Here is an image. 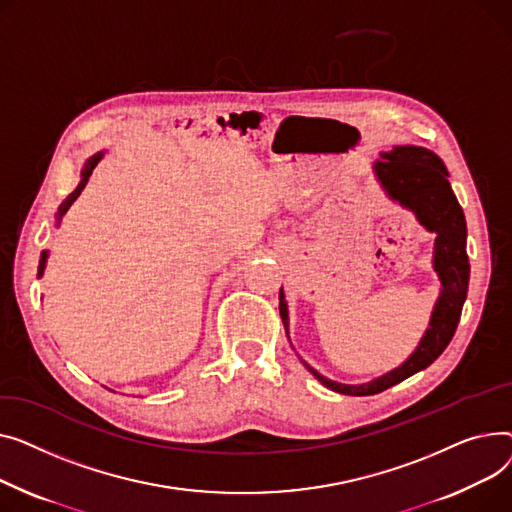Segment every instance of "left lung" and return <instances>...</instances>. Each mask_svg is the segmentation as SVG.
Listing matches in <instances>:
<instances>
[{
	"instance_id": "1",
	"label": "left lung",
	"mask_w": 512,
	"mask_h": 512,
	"mask_svg": "<svg viewBox=\"0 0 512 512\" xmlns=\"http://www.w3.org/2000/svg\"><path fill=\"white\" fill-rule=\"evenodd\" d=\"M374 163V173L384 192L401 206L413 210L417 221L436 233L434 270L440 279V297L434 306L430 326L417 349L399 368L364 384H341L318 374L302 357V364L330 390L351 397L376 395L403 382L415 372L428 368L453 339L469 287L467 225L463 208L448 184L442 159L424 146H395ZM279 312L289 337V316L283 289L279 291Z\"/></svg>"
}]
</instances>
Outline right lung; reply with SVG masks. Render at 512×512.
Listing matches in <instances>:
<instances>
[{"mask_svg":"<svg viewBox=\"0 0 512 512\" xmlns=\"http://www.w3.org/2000/svg\"><path fill=\"white\" fill-rule=\"evenodd\" d=\"M103 159V153H97V155H93L90 157L86 163H84V169H82V179H80V184H78V188L62 202V206H59V210H57V225H59V221H62V217L66 215V210L72 206V202L80 196V192L84 190V186H86V182H88V177H90V173H93V169L97 167V163ZM45 262H47V252H43L41 254V260H39V277H43V270H45Z\"/></svg>","mask_w":512,"mask_h":512,"instance_id":"right-lung-1","label":"right lung"}]
</instances>
